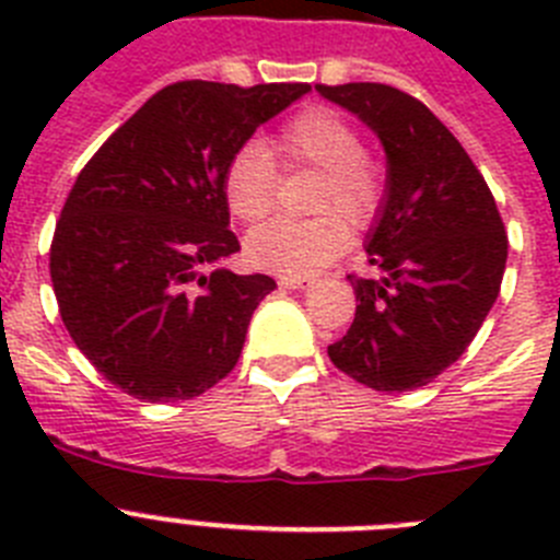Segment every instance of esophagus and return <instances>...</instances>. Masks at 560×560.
<instances>
[{
	"mask_svg": "<svg viewBox=\"0 0 560 560\" xmlns=\"http://www.w3.org/2000/svg\"><path fill=\"white\" fill-rule=\"evenodd\" d=\"M277 283H280V289H308L314 280L311 277H280Z\"/></svg>",
	"mask_w": 560,
	"mask_h": 560,
	"instance_id": "esophagus-1",
	"label": "esophagus"
}]
</instances>
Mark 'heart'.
<instances>
[{
	"label": "heart",
	"mask_w": 560,
	"mask_h": 560,
	"mask_svg": "<svg viewBox=\"0 0 560 560\" xmlns=\"http://www.w3.org/2000/svg\"><path fill=\"white\" fill-rule=\"evenodd\" d=\"M271 152L283 167L323 171L311 210L314 219H277L246 237V260L283 277H311L345 252L350 230L368 226L387 199V171L364 151L353 122L328 106L296 112L280 126ZM277 165L260 142H246L224 167V201L244 224L264 221L277 201ZM342 214L339 217L338 212Z\"/></svg>",
	"instance_id": "1"
}]
</instances>
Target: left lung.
I'll return each instance as SVG.
<instances>
[{
  "mask_svg": "<svg viewBox=\"0 0 560 560\" xmlns=\"http://www.w3.org/2000/svg\"><path fill=\"white\" fill-rule=\"evenodd\" d=\"M316 92L359 114L387 151V201L368 241L381 275H348L359 305L328 355L375 393H409L452 368L482 328L508 232L482 173L418 97L387 83Z\"/></svg>",
  "mask_w": 560,
  "mask_h": 560,
  "instance_id": "8db88e82",
  "label": "left lung"
}]
</instances>
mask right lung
<instances>
[{
  "label": "right lung",
  "instance_id": "add662e5",
  "mask_svg": "<svg viewBox=\"0 0 560 560\" xmlns=\"http://www.w3.org/2000/svg\"><path fill=\"white\" fill-rule=\"evenodd\" d=\"M305 92L308 83H171L78 173L49 246V277L69 336L114 387L171 404L232 373L275 280L206 275L241 249L224 167Z\"/></svg>",
  "mask_w": 560,
  "mask_h": 560
}]
</instances>
